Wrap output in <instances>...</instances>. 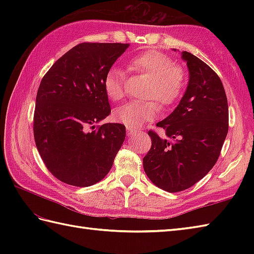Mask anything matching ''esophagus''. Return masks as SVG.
<instances>
[{
    "instance_id": "esophagus-1",
    "label": "esophagus",
    "mask_w": 254,
    "mask_h": 254,
    "mask_svg": "<svg viewBox=\"0 0 254 254\" xmlns=\"http://www.w3.org/2000/svg\"><path fill=\"white\" fill-rule=\"evenodd\" d=\"M127 135H128V136L134 135V134L136 133V128L130 127H127Z\"/></svg>"
}]
</instances>
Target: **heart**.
<instances>
[{"instance_id":"b5f03b06","label":"heart","mask_w":254,"mask_h":254,"mask_svg":"<svg viewBox=\"0 0 254 254\" xmlns=\"http://www.w3.org/2000/svg\"><path fill=\"white\" fill-rule=\"evenodd\" d=\"M130 66L139 74L150 79L146 90V99L156 100L164 107H170L181 98L187 85V73L182 66L159 51H147L134 57ZM107 96L113 101L124 97V80L118 67H111L104 79ZM158 105L155 101L127 102L113 112L116 120L124 126L137 127L150 121L158 115Z\"/></svg>"}]
</instances>
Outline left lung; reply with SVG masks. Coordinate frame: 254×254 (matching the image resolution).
<instances>
[{
	"label": "left lung",
	"mask_w": 254,
	"mask_h": 254,
	"mask_svg": "<svg viewBox=\"0 0 254 254\" xmlns=\"http://www.w3.org/2000/svg\"><path fill=\"white\" fill-rule=\"evenodd\" d=\"M181 58L189 69L186 93L176 109L156 124L175 141L149 131L152 147L143 158L149 180L170 193L187 190L208 174L228 133V102L222 80L192 53L183 51Z\"/></svg>",
	"instance_id": "8db88e82"
}]
</instances>
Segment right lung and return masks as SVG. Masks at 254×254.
<instances>
[{
	"label": "right lung",
	"instance_id": "right-lung-1",
	"mask_svg": "<svg viewBox=\"0 0 254 254\" xmlns=\"http://www.w3.org/2000/svg\"><path fill=\"white\" fill-rule=\"evenodd\" d=\"M127 48L83 42L41 79L34 115L36 146L48 170L66 185L84 188L104 179L122 146L123 124H96L111 112L106 74Z\"/></svg>",
	"mask_w": 254,
	"mask_h": 254
}]
</instances>
